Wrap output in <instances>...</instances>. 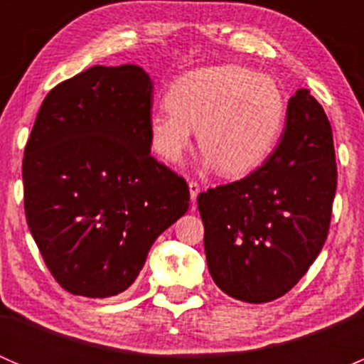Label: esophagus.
Here are the masks:
<instances>
[{"label":"esophagus","mask_w":364,"mask_h":364,"mask_svg":"<svg viewBox=\"0 0 364 364\" xmlns=\"http://www.w3.org/2000/svg\"><path fill=\"white\" fill-rule=\"evenodd\" d=\"M188 188H190V199H192V203H196L197 197H199V193H200L199 183H197V181H190L188 183Z\"/></svg>","instance_id":"esophagus-1"}]
</instances>
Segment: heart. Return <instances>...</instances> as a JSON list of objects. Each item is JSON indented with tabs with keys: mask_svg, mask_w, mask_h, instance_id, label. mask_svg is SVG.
<instances>
[{
	"mask_svg": "<svg viewBox=\"0 0 364 364\" xmlns=\"http://www.w3.org/2000/svg\"><path fill=\"white\" fill-rule=\"evenodd\" d=\"M168 109L151 112L148 137L165 164H181L197 130L205 167L243 178L277 149L287 119V100L271 75L240 65L190 70L168 86Z\"/></svg>",
	"mask_w": 364,
	"mask_h": 364,
	"instance_id": "b5f03b06",
	"label": "heart"
}]
</instances>
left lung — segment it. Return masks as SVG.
<instances>
[{
    "label": "left lung",
    "mask_w": 364,
    "mask_h": 364,
    "mask_svg": "<svg viewBox=\"0 0 364 364\" xmlns=\"http://www.w3.org/2000/svg\"><path fill=\"white\" fill-rule=\"evenodd\" d=\"M335 192L331 123L310 91L297 90L269 160L197 197L220 291L253 304L287 294L324 247Z\"/></svg>",
    "instance_id": "1"
}]
</instances>
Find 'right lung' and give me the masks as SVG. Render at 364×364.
Segmentation results:
<instances>
[{
    "label": "right lung",
    "mask_w": 364,
    "mask_h": 364,
    "mask_svg": "<svg viewBox=\"0 0 364 364\" xmlns=\"http://www.w3.org/2000/svg\"><path fill=\"white\" fill-rule=\"evenodd\" d=\"M153 80L137 65L95 67L43 100L24 149V211L70 294L111 297L190 205L188 185L151 156Z\"/></svg>",
    "instance_id": "obj_1"
}]
</instances>
